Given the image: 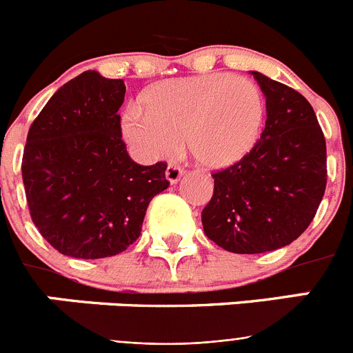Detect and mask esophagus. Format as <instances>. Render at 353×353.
<instances>
[{
    "label": "esophagus",
    "instance_id": "obj_1",
    "mask_svg": "<svg viewBox=\"0 0 353 353\" xmlns=\"http://www.w3.org/2000/svg\"><path fill=\"white\" fill-rule=\"evenodd\" d=\"M183 173H185V171H183V168H180L179 164H170L166 170V179L170 180L171 183H176L182 179Z\"/></svg>",
    "mask_w": 353,
    "mask_h": 353
}]
</instances>
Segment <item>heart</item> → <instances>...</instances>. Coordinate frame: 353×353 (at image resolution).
I'll return each instance as SVG.
<instances>
[{"mask_svg": "<svg viewBox=\"0 0 353 353\" xmlns=\"http://www.w3.org/2000/svg\"><path fill=\"white\" fill-rule=\"evenodd\" d=\"M143 108L130 104L123 113L127 141L148 157H168L183 141L194 161L210 170L248 154L265 114L256 84L224 72L154 84L143 95Z\"/></svg>", "mask_w": 353, "mask_h": 353, "instance_id": "obj_1", "label": "heart"}]
</instances>
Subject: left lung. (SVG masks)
Listing matches in <instances>:
<instances>
[{
    "instance_id": "8db88e82",
    "label": "left lung",
    "mask_w": 353,
    "mask_h": 353,
    "mask_svg": "<svg viewBox=\"0 0 353 353\" xmlns=\"http://www.w3.org/2000/svg\"><path fill=\"white\" fill-rule=\"evenodd\" d=\"M267 99V120L251 152L212 173L214 194L201 212L212 242L236 254L292 244L316 215L327 185L322 127L304 97L252 72Z\"/></svg>"
}]
</instances>
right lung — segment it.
Segmentation results:
<instances>
[{"label":"right lung","mask_w":353,"mask_h":353,"mask_svg":"<svg viewBox=\"0 0 353 353\" xmlns=\"http://www.w3.org/2000/svg\"><path fill=\"white\" fill-rule=\"evenodd\" d=\"M123 79L86 70L65 83L28 130L23 182L31 221L65 256L120 254L141 235L146 208L168 189L164 161L127 154L118 109Z\"/></svg>","instance_id":"add662e5"}]
</instances>
